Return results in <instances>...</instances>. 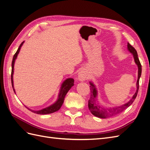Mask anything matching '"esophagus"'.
I'll return each mask as SVG.
<instances>
[{"mask_svg": "<svg viewBox=\"0 0 150 150\" xmlns=\"http://www.w3.org/2000/svg\"><path fill=\"white\" fill-rule=\"evenodd\" d=\"M87 75H86V73L85 72V71L84 70H81L78 75V79L81 81H85L86 79H87Z\"/></svg>", "mask_w": 150, "mask_h": 150, "instance_id": "esophagus-1", "label": "esophagus"}]
</instances>
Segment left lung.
Returning <instances> with one entry per match:
<instances>
[{
    "label": "left lung",
    "instance_id": "obj_1",
    "mask_svg": "<svg viewBox=\"0 0 150 150\" xmlns=\"http://www.w3.org/2000/svg\"><path fill=\"white\" fill-rule=\"evenodd\" d=\"M128 49L129 51V52L133 54L134 59V61L138 67V80H137V91H136L135 94L133 95L132 99H131L129 102L123 104V105L118 106V107L113 108L104 109L99 106L97 101V99H96L97 98L96 89L93 83H90L91 86L89 87H90V91H91V96H90V98L88 100V108L90 111L91 112V113L94 116H96L98 117H101V118H106V117H112V116L118 115L121 112L123 111L124 110H125L127 108H128L131 104L133 103L134 99H136V98H137L138 92V89H139V81L141 74H142V65H141L139 58L138 57V54L137 51H136V49L128 42Z\"/></svg>",
    "mask_w": 150,
    "mask_h": 150
}]
</instances>
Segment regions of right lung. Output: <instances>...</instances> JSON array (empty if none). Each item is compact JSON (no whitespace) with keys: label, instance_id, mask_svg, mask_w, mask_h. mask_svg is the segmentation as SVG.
<instances>
[{"label":"right lung","instance_id":"obj_1","mask_svg":"<svg viewBox=\"0 0 150 150\" xmlns=\"http://www.w3.org/2000/svg\"><path fill=\"white\" fill-rule=\"evenodd\" d=\"M24 42H22L21 45L19 46V47L18 48L17 52L14 54V56L13 57V59L12 62V72H11V82H12V88L13 91L15 92V90L13 89V65H14V62L16 59L18 55V54L19 52V51L21 49V47L22 46V45L23 44ZM72 86H74V79L69 78L67 79L63 84H62L61 88L59 94V98L57 99V101L54 103L51 106H49L48 108H44L43 110H41L40 111H33L30 110L32 112H35L36 114H39V115H47V114H51V113L57 111H58L59 109L61 108V106L62 105L63 102H64V99L66 96V95L67 93L69 91V90L71 89Z\"/></svg>","mask_w":150,"mask_h":150}]
</instances>
